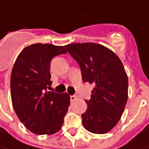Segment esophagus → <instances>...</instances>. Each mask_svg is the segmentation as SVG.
<instances>
[{"label": "esophagus", "mask_w": 149, "mask_h": 149, "mask_svg": "<svg viewBox=\"0 0 149 149\" xmlns=\"http://www.w3.org/2000/svg\"><path fill=\"white\" fill-rule=\"evenodd\" d=\"M77 95H70V101H74V100L77 99Z\"/></svg>", "instance_id": "1"}]
</instances>
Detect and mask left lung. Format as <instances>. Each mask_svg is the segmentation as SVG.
Segmentation results:
<instances>
[{"mask_svg":"<svg viewBox=\"0 0 149 149\" xmlns=\"http://www.w3.org/2000/svg\"><path fill=\"white\" fill-rule=\"evenodd\" d=\"M80 68L83 81L95 85L83 126L93 134L110 131L122 116L128 100V77L116 54L99 44H70L65 46Z\"/></svg>","mask_w":149,"mask_h":149,"instance_id":"left-lung-1","label":"left lung"}]
</instances>
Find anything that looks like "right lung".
<instances>
[{"label": "right lung", "instance_id": "1", "mask_svg": "<svg viewBox=\"0 0 149 149\" xmlns=\"http://www.w3.org/2000/svg\"><path fill=\"white\" fill-rule=\"evenodd\" d=\"M65 48L34 44L23 49L15 62L10 75L12 104L20 122L34 134H53L64 123L70 95L46 89L51 84V60L65 54Z\"/></svg>", "mask_w": 149, "mask_h": 149}]
</instances>
